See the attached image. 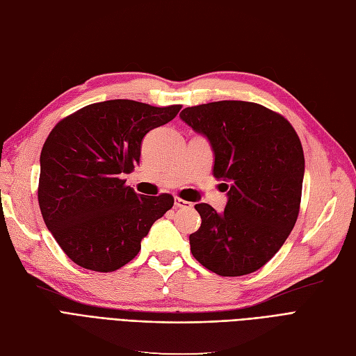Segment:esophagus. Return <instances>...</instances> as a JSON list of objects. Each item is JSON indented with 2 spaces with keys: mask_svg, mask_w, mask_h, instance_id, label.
<instances>
[{
  "mask_svg": "<svg viewBox=\"0 0 356 356\" xmlns=\"http://www.w3.org/2000/svg\"><path fill=\"white\" fill-rule=\"evenodd\" d=\"M175 207H176V209H189V207H192V204L188 202V201H185V200L176 198V200H175Z\"/></svg>",
  "mask_w": 356,
  "mask_h": 356,
  "instance_id": "34e87169",
  "label": "esophagus"
}]
</instances>
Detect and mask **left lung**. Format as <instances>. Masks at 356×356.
Returning a JSON list of instances; mask_svg holds the SVG:
<instances>
[{"instance_id": "obj_1", "label": "left lung", "mask_w": 356, "mask_h": 356, "mask_svg": "<svg viewBox=\"0 0 356 356\" xmlns=\"http://www.w3.org/2000/svg\"><path fill=\"white\" fill-rule=\"evenodd\" d=\"M181 121L207 137L213 176L227 183L225 211L201 202L191 234L193 257L220 277L260 269L277 254L300 209L305 156L299 136L280 113L253 102L222 100L185 108Z\"/></svg>"}]
</instances>
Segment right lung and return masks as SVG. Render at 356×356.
I'll list each match as a JSON object with an SVG mask.
<instances>
[{"label":"right lung","mask_w":356,"mask_h":356,"mask_svg":"<svg viewBox=\"0 0 356 356\" xmlns=\"http://www.w3.org/2000/svg\"><path fill=\"white\" fill-rule=\"evenodd\" d=\"M180 108L99 102L63 118L49 134L40 156V210L78 266L113 272L127 265L151 226L173 207L171 195H137L121 177L139 164L146 133L170 122Z\"/></svg>","instance_id":"right-lung-1"}]
</instances>
